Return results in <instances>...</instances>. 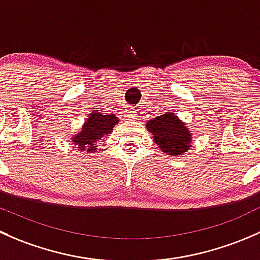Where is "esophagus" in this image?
<instances>
[{
	"mask_svg": "<svg viewBox=\"0 0 260 260\" xmlns=\"http://www.w3.org/2000/svg\"><path fill=\"white\" fill-rule=\"evenodd\" d=\"M127 117H129V120H134V119H136V112H135V110H130L129 111V114H127Z\"/></svg>",
	"mask_w": 260,
	"mask_h": 260,
	"instance_id": "esophagus-1",
	"label": "esophagus"
}]
</instances>
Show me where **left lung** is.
<instances>
[{"label":"left lung","mask_w":260,"mask_h":260,"mask_svg":"<svg viewBox=\"0 0 260 260\" xmlns=\"http://www.w3.org/2000/svg\"><path fill=\"white\" fill-rule=\"evenodd\" d=\"M146 129L152 134L155 143L169 155L184 154L189 149L190 135L188 127L174 114L165 112L146 122Z\"/></svg>","instance_id":"8db88e82"}]
</instances>
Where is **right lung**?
I'll list each match as a JSON object with an SVG mask.
<instances>
[{"label": "right lung", "instance_id": "1", "mask_svg": "<svg viewBox=\"0 0 260 260\" xmlns=\"http://www.w3.org/2000/svg\"><path fill=\"white\" fill-rule=\"evenodd\" d=\"M119 120L114 115H103L99 111L90 112L89 119L86 120V124L82 126V130L74 136L72 143L75 145L80 146V149L87 151L96 150L95 143L104 135L110 134L114 129V125L117 124Z\"/></svg>", "mask_w": 260, "mask_h": 260}]
</instances>
